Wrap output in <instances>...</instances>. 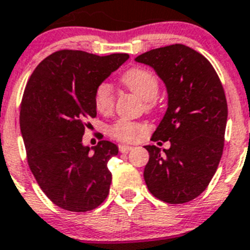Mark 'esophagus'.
Segmentation results:
<instances>
[{
    "mask_svg": "<svg viewBox=\"0 0 250 250\" xmlns=\"http://www.w3.org/2000/svg\"><path fill=\"white\" fill-rule=\"evenodd\" d=\"M118 148H119V151H121V152H123V153H125V152L131 151V149L133 148V147H132V146H125V145H119V146H118Z\"/></svg>",
    "mask_w": 250,
    "mask_h": 250,
    "instance_id": "obj_1",
    "label": "esophagus"
}]
</instances>
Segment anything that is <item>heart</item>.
<instances>
[{"instance_id": "1", "label": "heart", "mask_w": 250, "mask_h": 250, "mask_svg": "<svg viewBox=\"0 0 250 250\" xmlns=\"http://www.w3.org/2000/svg\"><path fill=\"white\" fill-rule=\"evenodd\" d=\"M123 85L129 90L138 95L141 99L146 101L147 109L153 107V99L160 89V83L155 74L146 68L134 66L125 71L121 78ZM94 104L97 110L103 114H108L112 112L114 107V95H113L112 85L108 83H101L94 92ZM146 127L141 123L131 122L127 119H119L109 127V133L113 138L123 142H131L137 140L141 134L145 132Z\"/></svg>"}]
</instances>
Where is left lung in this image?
<instances>
[{
  "mask_svg": "<svg viewBox=\"0 0 250 250\" xmlns=\"http://www.w3.org/2000/svg\"><path fill=\"white\" fill-rule=\"evenodd\" d=\"M166 85L167 110L152 141H170L168 149L145 146L149 160L143 177L149 192L168 204L191 201L208 188L224 148L228 104L215 69L182 44L149 50L136 58Z\"/></svg>",
  "mask_w": 250,
  "mask_h": 250,
  "instance_id": "left-lung-1",
  "label": "left lung"
}]
</instances>
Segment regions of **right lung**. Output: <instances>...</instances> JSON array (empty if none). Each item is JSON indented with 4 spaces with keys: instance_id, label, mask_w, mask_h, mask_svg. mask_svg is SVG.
Segmentation results:
<instances>
[{
    "instance_id": "add662e5",
    "label": "right lung",
    "mask_w": 250,
    "mask_h": 250,
    "mask_svg": "<svg viewBox=\"0 0 250 250\" xmlns=\"http://www.w3.org/2000/svg\"><path fill=\"white\" fill-rule=\"evenodd\" d=\"M128 58L60 50L45 58L27 82L20 110L27 162L41 190L62 209L89 211L108 196L107 165L118 147L99 141L90 148L83 134L86 121L97 116L95 88Z\"/></svg>"
}]
</instances>
